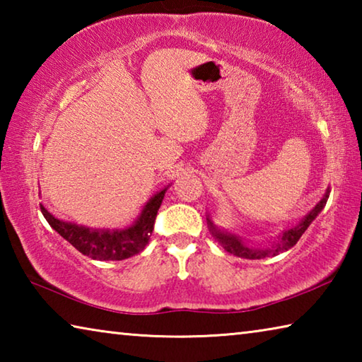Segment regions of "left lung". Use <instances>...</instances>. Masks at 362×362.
I'll list each match as a JSON object with an SVG mask.
<instances>
[{
	"label": "left lung",
	"mask_w": 362,
	"mask_h": 362,
	"mask_svg": "<svg viewBox=\"0 0 362 362\" xmlns=\"http://www.w3.org/2000/svg\"><path fill=\"white\" fill-rule=\"evenodd\" d=\"M329 189L326 192V194H324V198L320 201L315 206V209L311 211L308 216H306L302 222H300L296 228H291L284 231V235L281 236L279 243L276 244V246H273L272 249H267V250H259V249H250L247 246H244V244L241 243V240H238L236 236L233 235H225V233H222L220 230H216V226L212 225V222H209L211 225V231L214 238H217V241L222 244V246L225 247L226 252H230L233 255L236 257H243V259H263V257H268V255H278L279 252H284V250L293 247L297 244V241L300 240V236L303 235L305 230L308 228L310 223L313 222V220L316 218L317 214H320L322 211V207L326 206L327 203V198H329Z\"/></svg>",
	"instance_id": "obj_1"
}]
</instances>
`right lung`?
I'll return each instance as SVG.
<instances>
[{
    "mask_svg": "<svg viewBox=\"0 0 362 362\" xmlns=\"http://www.w3.org/2000/svg\"><path fill=\"white\" fill-rule=\"evenodd\" d=\"M164 193H166V189L153 196L142 211V216L132 226L116 231L90 230L86 226L62 222V220L51 216L42 206L40 207L47 223L83 255H88L94 260H124L139 254L148 244Z\"/></svg>",
    "mask_w": 362,
    "mask_h": 362,
    "instance_id": "add662e5",
    "label": "right lung"
}]
</instances>
